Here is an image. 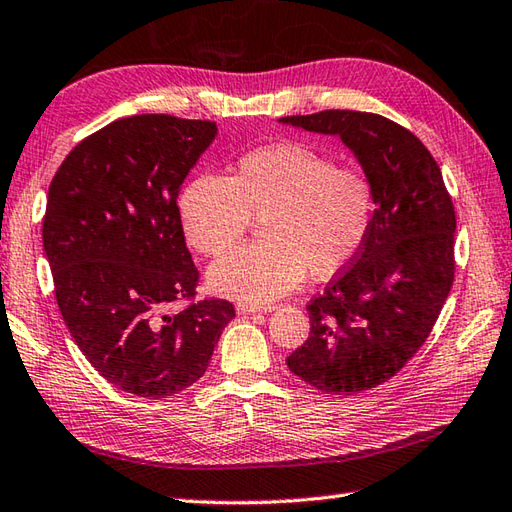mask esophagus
Returning <instances> with one entry per match:
<instances>
[{
	"label": "esophagus",
	"mask_w": 512,
	"mask_h": 512,
	"mask_svg": "<svg viewBox=\"0 0 512 512\" xmlns=\"http://www.w3.org/2000/svg\"><path fill=\"white\" fill-rule=\"evenodd\" d=\"M236 311L238 314H267V311H271V305H249V302H238Z\"/></svg>",
	"instance_id": "34e87169"
}]
</instances>
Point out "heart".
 <instances>
[{
    "instance_id": "b5f03b06",
    "label": "heart",
    "mask_w": 512,
    "mask_h": 512,
    "mask_svg": "<svg viewBox=\"0 0 512 512\" xmlns=\"http://www.w3.org/2000/svg\"><path fill=\"white\" fill-rule=\"evenodd\" d=\"M179 212L187 241L207 256L232 249L260 218L265 241L214 263L210 285L223 296L267 305L296 289L307 271L325 280L360 254L371 229L373 185L329 154L285 141L245 152L227 179L194 176L179 196Z\"/></svg>"
}]
</instances>
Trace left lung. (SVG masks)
<instances>
[{"instance_id": "8db88e82", "label": "left lung", "mask_w": 512, "mask_h": 512, "mask_svg": "<svg viewBox=\"0 0 512 512\" xmlns=\"http://www.w3.org/2000/svg\"><path fill=\"white\" fill-rule=\"evenodd\" d=\"M280 121L338 134L369 176L375 203L360 254L307 305L309 338L287 367L318 391H369L420 351L453 287V198L426 145L387 117L322 110Z\"/></svg>"}]
</instances>
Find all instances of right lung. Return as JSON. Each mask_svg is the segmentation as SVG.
Here are the masks:
<instances>
[{"mask_svg":"<svg viewBox=\"0 0 512 512\" xmlns=\"http://www.w3.org/2000/svg\"><path fill=\"white\" fill-rule=\"evenodd\" d=\"M216 123L134 114L79 141L48 187L44 249L70 336L103 378L159 400L205 373L236 316L223 298L196 300L179 187ZM186 307L168 315L167 307Z\"/></svg>","mask_w":512,"mask_h":512,"instance_id":"add662e5","label":"right lung"}]
</instances>
